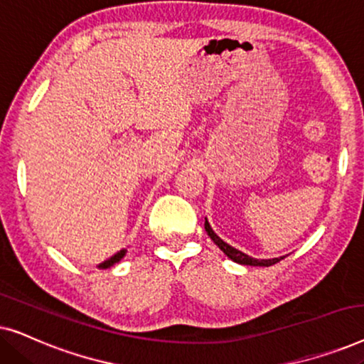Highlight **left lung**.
Here are the masks:
<instances>
[{
	"mask_svg": "<svg viewBox=\"0 0 364 364\" xmlns=\"http://www.w3.org/2000/svg\"><path fill=\"white\" fill-rule=\"evenodd\" d=\"M205 232L208 233V237L212 238L213 243L220 248V250L225 253V255L230 258L232 262L235 263H240V265H250V267H270V265H275L277 262H280L283 257H278V258H253L250 255H247V253H243L240 250H237L235 247L228 245L227 242H223L220 237L217 235L215 232H213V228L210 227V223H208L207 217H205Z\"/></svg>",
	"mask_w": 364,
	"mask_h": 364,
	"instance_id": "left-lung-1",
	"label": "left lung"
}]
</instances>
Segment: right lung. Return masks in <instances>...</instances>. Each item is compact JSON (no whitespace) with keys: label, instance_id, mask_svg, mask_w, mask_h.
I'll list each match as a JSON object with an SVG mask.
<instances>
[{"label":"right lung","instance_id":"add662e5","mask_svg":"<svg viewBox=\"0 0 364 364\" xmlns=\"http://www.w3.org/2000/svg\"><path fill=\"white\" fill-rule=\"evenodd\" d=\"M126 253H127V248H122V250H119L117 253H114L111 258H107V260H104L102 263H99L97 268H101V270H106V268L114 267V265H116V263H119L124 257H126Z\"/></svg>","mask_w":364,"mask_h":364}]
</instances>
